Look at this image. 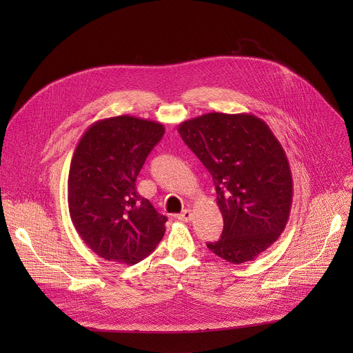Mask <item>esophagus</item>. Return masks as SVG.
Returning <instances> with one entry per match:
<instances>
[{"instance_id":"34e87169","label":"esophagus","mask_w":353,"mask_h":353,"mask_svg":"<svg viewBox=\"0 0 353 353\" xmlns=\"http://www.w3.org/2000/svg\"><path fill=\"white\" fill-rule=\"evenodd\" d=\"M177 219L181 222H188L192 219V212L190 210H183L181 214L177 215Z\"/></svg>"}]
</instances>
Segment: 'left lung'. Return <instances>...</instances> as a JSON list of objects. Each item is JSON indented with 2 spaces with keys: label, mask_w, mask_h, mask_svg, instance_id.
I'll use <instances>...</instances> for the list:
<instances>
[{
  "label": "left lung",
  "mask_w": 353,
  "mask_h": 353,
  "mask_svg": "<svg viewBox=\"0 0 353 353\" xmlns=\"http://www.w3.org/2000/svg\"><path fill=\"white\" fill-rule=\"evenodd\" d=\"M177 131L215 184L223 230L207 247L232 264L253 261L278 240L292 208L293 180L281 142L248 113H207Z\"/></svg>",
  "instance_id": "1"
}]
</instances>
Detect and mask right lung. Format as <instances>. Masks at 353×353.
Instances as JSON below:
<instances>
[{"instance_id": "obj_1", "label": "right lung", "mask_w": 353, "mask_h": 353, "mask_svg": "<svg viewBox=\"0 0 353 353\" xmlns=\"http://www.w3.org/2000/svg\"><path fill=\"white\" fill-rule=\"evenodd\" d=\"M163 134L158 121L124 114L93 123L81 137L70 166L68 208L99 257L134 265L162 240L168 219L138 194L135 180Z\"/></svg>"}]
</instances>
